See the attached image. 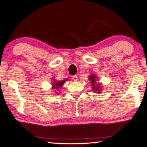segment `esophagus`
Returning <instances> with one entry per match:
<instances>
[{
	"label": "esophagus",
	"instance_id": "obj_1",
	"mask_svg": "<svg viewBox=\"0 0 147 147\" xmlns=\"http://www.w3.org/2000/svg\"><path fill=\"white\" fill-rule=\"evenodd\" d=\"M73 80L74 81H77V80H78V76H77V75H74L73 76Z\"/></svg>",
	"mask_w": 147,
	"mask_h": 147
}]
</instances>
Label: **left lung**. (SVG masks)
<instances>
[{"label": "left lung", "instance_id": "8db88e82", "mask_svg": "<svg viewBox=\"0 0 147 147\" xmlns=\"http://www.w3.org/2000/svg\"><path fill=\"white\" fill-rule=\"evenodd\" d=\"M89 80H91V83L93 84V90H95V91H98V93H100V86L98 85H96L95 86V83H96V78H97L96 77V76L94 75H91L89 77Z\"/></svg>", "mask_w": 147, "mask_h": 147}]
</instances>
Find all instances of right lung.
Here are the masks:
<instances>
[{"label": "right lung", "instance_id": "right-lung-1", "mask_svg": "<svg viewBox=\"0 0 147 147\" xmlns=\"http://www.w3.org/2000/svg\"><path fill=\"white\" fill-rule=\"evenodd\" d=\"M65 82V80H64L61 81V82H54V83L53 84V86H54L53 88L54 89L56 88L57 89H59L62 85H63Z\"/></svg>", "mask_w": 147, "mask_h": 147}]
</instances>
